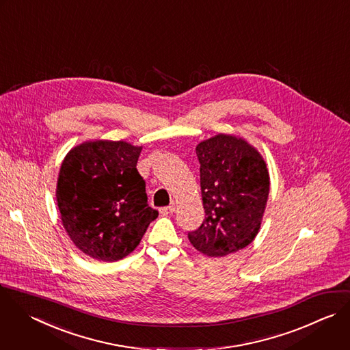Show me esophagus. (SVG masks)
<instances>
[{
    "mask_svg": "<svg viewBox=\"0 0 350 350\" xmlns=\"http://www.w3.org/2000/svg\"><path fill=\"white\" fill-rule=\"evenodd\" d=\"M174 212H175V206H174V205L160 208V213H161V215H171V213H174Z\"/></svg>",
    "mask_w": 350,
    "mask_h": 350,
    "instance_id": "esophagus-1",
    "label": "esophagus"
}]
</instances>
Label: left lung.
<instances>
[{"label": "left lung", "mask_w": 350, "mask_h": 350, "mask_svg": "<svg viewBox=\"0 0 350 350\" xmlns=\"http://www.w3.org/2000/svg\"><path fill=\"white\" fill-rule=\"evenodd\" d=\"M205 219L187 234L209 257L246 247L256 238L269 194L262 156L243 138L217 134L197 145Z\"/></svg>", "instance_id": "1"}]
</instances>
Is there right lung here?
I'll list each match as a JSON object with an SVG mask.
<instances>
[{
  "label": "right lung",
  "instance_id": "add662e5",
  "mask_svg": "<svg viewBox=\"0 0 350 350\" xmlns=\"http://www.w3.org/2000/svg\"><path fill=\"white\" fill-rule=\"evenodd\" d=\"M141 150L97 139L72 148L63 160L56 189L62 221L75 246L96 260L130 254L159 216L137 170Z\"/></svg>",
  "mask_w": 350,
  "mask_h": 350
}]
</instances>
